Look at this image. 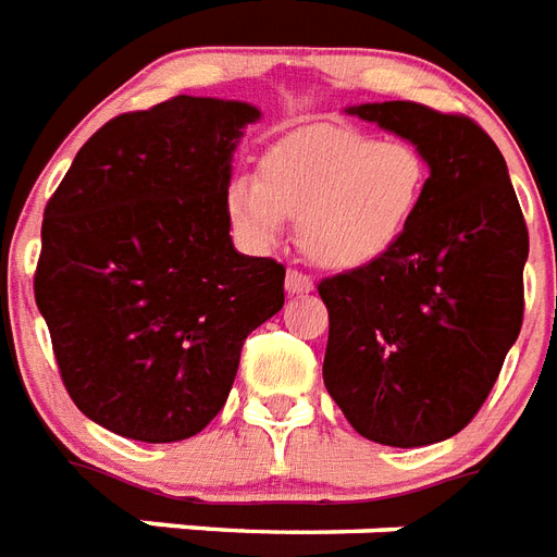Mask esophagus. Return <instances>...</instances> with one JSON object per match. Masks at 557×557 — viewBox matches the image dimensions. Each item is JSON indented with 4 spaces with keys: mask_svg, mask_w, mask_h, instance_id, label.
I'll list each match as a JSON object with an SVG mask.
<instances>
[{
    "mask_svg": "<svg viewBox=\"0 0 557 557\" xmlns=\"http://www.w3.org/2000/svg\"><path fill=\"white\" fill-rule=\"evenodd\" d=\"M312 288H315L312 277H307V274H300V271H295V269L286 271V292H288V295H309Z\"/></svg>",
    "mask_w": 557,
    "mask_h": 557,
    "instance_id": "esophagus-1",
    "label": "esophagus"
}]
</instances>
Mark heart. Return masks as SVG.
Segmentation results:
<instances>
[{"label": "heart", "mask_w": 557, "mask_h": 557, "mask_svg": "<svg viewBox=\"0 0 557 557\" xmlns=\"http://www.w3.org/2000/svg\"><path fill=\"white\" fill-rule=\"evenodd\" d=\"M430 186V163L409 139L356 127H304L265 151L253 177L224 193L233 236L274 248L288 222L309 262L359 271L385 260L411 231Z\"/></svg>", "instance_id": "b5f03b06"}]
</instances>
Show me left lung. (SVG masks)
I'll return each mask as SVG.
<instances>
[{"label": "left lung", "mask_w": 557, "mask_h": 557, "mask_svg": "<svg viewBox=\"0 0 557 557\" xmlns=\"http://www.w3.org/2000/svg\"><path fill=\"white\" fill-rule=\"evenodd\" d=\"M347 113L414 143L430 186L385 260L321 280L324 385L368 441L426 447L473 420L520 335L529 231L505 157L473 119L418 101Z\"/></svg>", "instance_id": "left-lung-1"}]
</instances>
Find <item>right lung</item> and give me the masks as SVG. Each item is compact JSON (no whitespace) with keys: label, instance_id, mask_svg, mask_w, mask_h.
<instances>
[{"label":"right lung","instance_id":"obj_1","mask_svg":"<svg viewBox=\"0 0 557 557\" xmlns=\"http://www.w3.org/2000/svg\"><path fill=\"white\" fill-rule=\"evenodd\" d=\"M248 101L175 96L99 127L42 212L34 274L61 380L104 430L193 438L233 388L286 269L233 248L224 193Z\"/></svg>","mask_w":557,"mask_h":557}]
</instances>
